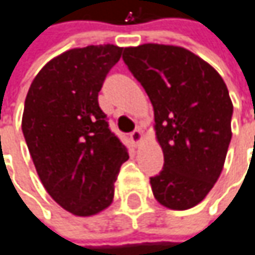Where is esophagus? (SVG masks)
I'll use <instances>...</instances> for the list:
<instances>
[{
    "instance_id": "esophagus-1",
    "label": "esophagus",
    "mask_w": 255,
    "mask_h": 255,
    "mask_svg": "<svg viewBox=\"0 0 255 255\" xmlns=\"http://www.w3.org/2000/svg\"><path fill=\"white\" fill-rule=\"evenodd\" d=\"M142 137H144V135H142V131L140 129V128L134 129V131L129 134V138H131V141L134 142L135 145H138V144L142 141Z\"/></svg>"
}]
</instances>
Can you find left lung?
Wrapping results in <instances>:
<instances>
[{
  "mask_svg": "<svg viewBox=\"0 0 255 255\" xmlns=\"http://www.w3.org/2000/svg\"><path fill=\"white\" fill-rule=\"evenodd\" d=\"M123 59L154 110L164 164L150 177L153 195L169 209L193 208L225 163L232 137L228 88L209 63L183 47L147 43L126 47Z\"/></svg>",
  "mask_w": 255,
  "mask_h": 255,
  "instance_id": "left-lung-1",
  "label": "left lung"
}]
</instances>
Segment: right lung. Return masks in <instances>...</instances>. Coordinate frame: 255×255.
Listing matches in <instances>:
<instances>
[{
	"instance_id": "add662e5",
	"label": "right lung",
	"mask_w": 255,
	"mask_h": 255,
	"mask_svg": "<svg viewBox=\"0 0 255 255\" xmlns=\"http://www.w3.org/2000/svg\"><path fill=\"white\" fill-rule=\"evenodd\" d=\"M123 47L72 49L52 59L31 82L24 138L47 193L76 217L108 208L127 147L110 129L98 94Z\"/></svg>"
}]
</instances>
